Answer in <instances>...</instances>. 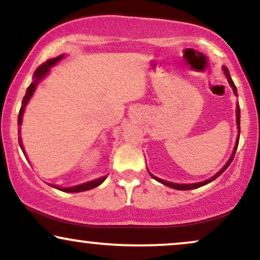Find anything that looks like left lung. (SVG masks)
Listing matches in <instances>:
<instances>
[{
	"mask_svg": "<svg viewBox=\"0 0 260 260\" xmlns=\"http://www.w3.org/2000/svg\"><path fill=\"white\" fill-rule=\"evenodd\" d=\"M222 70H223V72H224V76H225V77H226V79H228L229 85L232 86L234 95L238 96V89H236L235 84H234V82H233L232 77H230V73H229V71H228V69H226L225 66H223V67H222ZM235 113H236V125H238V136H236L235 146H234V149H233L232 155H230V158H229L228 161L225 162V165H224L223 168L220 169L219 171L217 172L216 175H213L212 177H210V178L205 179V181H201V182H195V183H175V182L165 181V179H161V178L156 177V176L153 175L152 172H150L149 170L147 169V170H148V174H149L150 176H152V177L154 178L155 181H158L159 183H161V184H164V185H168V187L172 188V189H177V190H190V189H197V188L203 187V185H206V184H208V183H211V182L214 181V179H216L217 177H219V176L222 175L223 172L225 171L226 169H228V166H229L230 164H232V161H233V159H234V155H235V153H236V149H238V146H239V140H240V105H239V102H236V110H235Z\"/></svg>",
	"mask_w": 260,
	"mask_h": 260,
	"instance_id": "left-lung-1",
	"label": "left lung"
}]
</instances>
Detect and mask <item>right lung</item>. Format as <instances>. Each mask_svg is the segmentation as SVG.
Segmentation results:
<instances>
[{
  "instance_id": "right-lung-1",
  "label": "right lung",
  "mask_w": 260,
  "mask_h": 260,
  "mask_svg": "<svg viewBox=\"0 0 260 260\" xmlns=\"http://www.w3.org/2000/svg\"><path fill=\"white\" fill-rule=\"evenodd\" d=\"M63 57H65V54H61V55L54 57V59L48 60L47 62H44L43 65H41L40 67H38V69L34 73V77H32L34 79H32L31 84L28 85V88L26 89V94H25L24 99H22L21 107H20V111H19V115H18V125H19V130H18L19 139L18 140H19V145H20V148H21L22 153H24L25 156H26V153H25L24 146H22V141H21V137H20V130H21L20 125L22 123V117H24L25 108H26L28 101L31 100L32 95H34L35 91H36L38 84H40V83L43 81V79L46 78L48 75H49L50 69H52L53 66H55L56 63L60 61V60L63 59ZM106 178H107V175L101 176V177H99V178L91 179V181L84 182V183L72 185V187H61V185H57V184H49V185H50V187L57 189V190L65 191V193H81V191H85V190H89V189L99 187V185H100L101 183H104V181Z\"/></svg>"
}]
</instances>
